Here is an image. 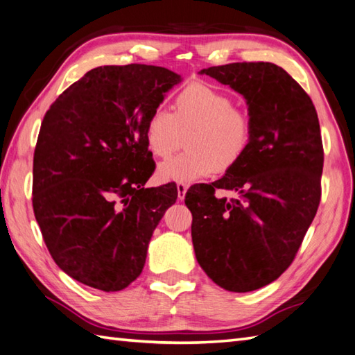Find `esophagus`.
I'll return each instance as SVG.
<instances>
[{
  "mask_svg": "<svg viewBox=\"0 0 355 355\" xmlns=\"http://www.w3.org/2000/svg\"><path fill=\"white\" fill-rule=\"evenodd\" d=\"M187 189H189V184H186V183H177L178 200H181V201L184 200V198H186V192H187Z\"/></svg>",
  "mask_w": 355,
  "mask_h": 355,
  "instance_id": "34e87169",
  "label": "esophagus"
}]
</instances>
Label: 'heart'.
<instances>
[{"label":"heart","instance_id":"1","mask_svg":"<svg viewBox=\"0 0 355 355\" xmlns=\"http://www.w3.org/2000/svg\"><path fill=\"white\" fill-rule=\"evenodd\" d=\"M184 137L187 150L160 164V181L187 183L232 171L250 150L252 122L228 94L193 81L175 96L174 113L157 107L145 121V142L154 157L168 159Z\"/></svg>","mask_w":355,"mask_h":355}]
</instances>
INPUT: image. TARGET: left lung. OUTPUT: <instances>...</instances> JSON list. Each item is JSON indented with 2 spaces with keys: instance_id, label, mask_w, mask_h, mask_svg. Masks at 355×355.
Returning <instances> with one entry per match:
<instances>
[{
  "instance_id": "obj_1",
  "label": "left lung",
  "mask_w": 355,
  "mask_h": 355,
  "mask_svg": "<svg viewBox=\"0 0 355 355\" xmlns=\"http://www.w3.org/2000/svg\"><path fill=\"white\" fill-rule=\"evenodd\" d=\"M200 73L245 98L252 140L224 177L187 191L195 255L222 289L257 291L291 266L318 211L324 168L318 113L306 90L274 63H230ZM218 188L239 196L218 198Z\"/></svg>"
}]
</instances>
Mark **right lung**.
Here are the masks:
<instances>
[{"instance_id":"obj_1","label":"right lung","mask_w":355,"mask_h":355,"mask_svg":"<svg viewBox=\"0 0 355 355\" xmlns=\"http://www.w3.org/2000/svg\"><path fill=\"white\" fill-rule=\"evenodd\" d=\"M181 77L162 66H100L49 107L33 159V210L63 272L103 292L140 275L175 184L145 187L155 163L145 121Z\"/></svg>"}]
</instances>
